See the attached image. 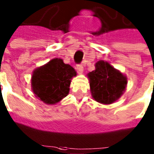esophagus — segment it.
<instances>
[{
    "label": "esophagus",
    "mask_w": 154,
    "mask_h": 154,
    "mask_svg": "<svg viewBox=\"0 0 154 154\" xmlns=\"http://www.w3.org/2000/svg\"><path fill=\"white\" fill-rule=\"evenodd\" d=\"M76 68H77V70H78L79 73V74L83 73V64H77V66H76Z\"/></svg>",
    "instance_id": "esophagus-1"
}]
</instances>
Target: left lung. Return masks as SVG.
Listing matches in <instances>:
<instances>
[{
	"instance_id": "left-lung-1",
	"label": "left lung",
	"mask_w": 154,
	"mask_h": 154,
	"mask_svg": "<svg viewBox=\"0 0 154 154\" xmlns=\"http://www.w3.org/2000/svg\"><path fill=\"white\" fill-rule=\"evenodd\" d=\"M88 77L92 97L103 104H111L120 98L127 83L121 72L103 60L96 63L95 70L90 72Z\"/></svg>"
}]
</instances>
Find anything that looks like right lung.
I'll list each match as a JSON object with an SVG mask.
<instances>
[{
    "label": "right lung",
    "mask_w": 154,
    "mask_h": 154,
    "mask_svg": "<svg viewBox=\"0 0 154 154\" xmlns=\"http://www.w3.org/2000/svg\"><path fill=\"white\" fill-rule=\"evenodd\" d=\"M76 71L61 59H54L34 71L32 77L33 93L47 104H56L69 93L71 79Z\"/></svg>",
    "instance_id": "add662e5"
}]
</instances>
